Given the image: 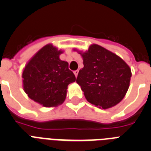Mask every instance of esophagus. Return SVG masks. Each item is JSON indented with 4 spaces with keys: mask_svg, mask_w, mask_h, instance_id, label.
<instances>
[{
    "mask_svg": "<svg viewBox=\"0 0 151 151\" xmlns=\"http://www.w3.org/2000/svg\"><path fill=\"white\" fill-rule=\"evenodd\" d=\"M78 72H79L78 70H74V75H75L76 77H77V75H78Z\"/></svg>",
    "mask_w": 151,
    "mask_h": 151,
    "instance_id": "esophagus-1",
    "label": "esophagus"
}]
</instances>
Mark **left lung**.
<instances>
[{
    "instance_id": "obj_1",
    "label": "left lung",
    "mask_w": 151,
    "mask_h": 151,
    "mask_svg": "<svg viewBox=\"0 0 151 151\" xmlns=\"http://www.w3.org/2000/svg\"><path fill=\"white\" fill-rule=\"evenodd\" d=\"M77 51L84 67L76 82L89 103L108 109L123 100L129 87L131 69L124 60L107 49L92 44L85 52Z\"/></svg>"
}]
</instances>
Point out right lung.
<instances>
[{"label": "right lung", "mask_w": 151, "mask_h": 151, "mask_svg": "<svg viewBox=\"0 0 151 151\" xmlns=\"http://www.w3.org/2000/svg\"><path fill=\"white\" fill-rule=\"evenodd\" d=\"M62 52L49 43L37 51L23 69V89L32 100L45 108L62 104L68 86L76 81L68 63L59 59Z\"/></svg>", "instance_id": "1"}]
</instances>
